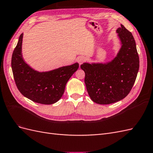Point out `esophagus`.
I'll return each mask as SVG.
<instances>
[{
  "instance_id": "1",
  "label": "esophagus",
  "mask_w": 153,
  "mask_h": 153,
  "mask_svg": "<svg viewBox=\"0 0 153 153\" xmlns=\"http://www.w3.org/2000/svg\"><path fill=\"white\" fill-rule=\"evenodd\" d=\"M85 61V58L84 57H79L77 59V61L80 64H82Z\"/></svg>"
}]
</instances>
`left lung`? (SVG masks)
<instances>
[{
    "mask_svg": "<svg viewBox=\"0 0 153 153\" xmlns=\"http://www.w3.org/2000/svg\"><path fill=\"white\" fill-rule=\"evenodd\" d=\"M117 30L122 47L117 57L106 64L84 63L85 84L91 99L108 105L124 98L135 84L139 69V57L132 34L123 25Z\"/></svg>",
    "mask_w": 153,
    "mask_h": 153,
    "instance_id": "left-lung-1",
    "label": "left lung"
}]
</instances>
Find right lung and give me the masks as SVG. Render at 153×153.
<instances>
[{
  "label": "right lung",
  "instance_id": "add662e5",
  "mask_svg": "<svg viewBox=\"0 0 153 153\" xmlns=\"http://www.w3.org/2000/svg\"><path fill=\"white\" fill-rule=\"evenodd\" d=\"M23 34L13 51L11 68L18 89L26 98L44 105L55 103L62 96L66 83L79 67L75 63L48 72L39 73L30 68L22 57Z\"/></svg>",
  "mask_w": 153,
  "mask_h": 153
}]
</instances>
